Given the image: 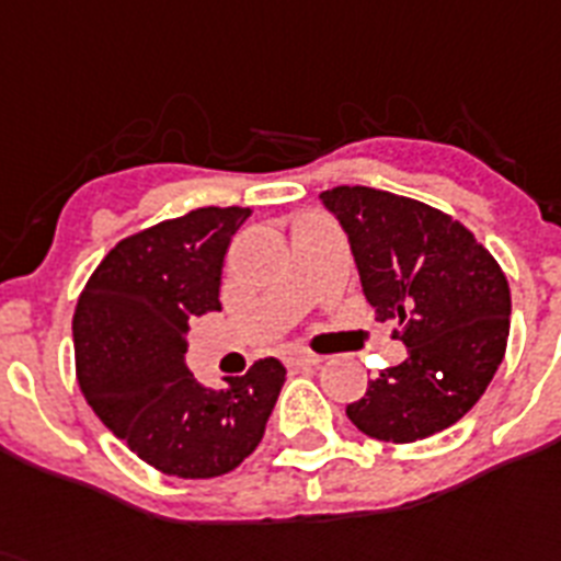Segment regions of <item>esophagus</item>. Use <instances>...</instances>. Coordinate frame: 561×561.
Instances as JSON below:
<instances>
[{
	"label": "esophagus",
	"mask_w": 561,
	"mask_h": 561,
	"mask_svg": "<svg viewBox=\"0 0 561 561\" xmlns=\"http://www.w3.org/2000/svg\"><path fill=\"white\" fill-rule=\"evenodd\" d=\"M319 362H322V356H317V353H310V351L285 353V365H288V368H313V365H319Z\"/></svg>",
	"instance_id": "1"
}]
</instances>
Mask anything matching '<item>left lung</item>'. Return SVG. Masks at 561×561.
<instances>
[{"label": "left lung", "mask_w": 561, "mask_h": 561, "mask_svg": "<svg viewBox=\"0 0 561 561\" xmlns=\"http://www.w3.org/2000/svg\"><path fill=\"white\" fill-rule=\"evenodd\" d=\"M322 202L351 239L374 317L397 322L393 336L408 347L404 362L347 404V419L393 445L456 425L505 359V271L462 222L411 196L339 185Z\"/></svg>", "instance_id": "obj_1"}]
</instances>
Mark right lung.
Segmentation results:
<instances>
[{
    "mask_svg": "<svg viewBox=\"0 0 561 561\" xmlns=\"http://www.w3.org/2000/svg\"><path fill=\"white\" fill-rule=\"evenodd\" d=\"M251 208H196L107 251L73 313L77 382L102 425L164 477L214 479L256 450L285 385L259 359L222 390L185 368L187 319L219 310L230 237Z\"/></svg>",
    "mask_w": 561,
    "mask_h": 561,
    "instance_id": "obj_1",
    "label": "right lung"
}]
</instances>
